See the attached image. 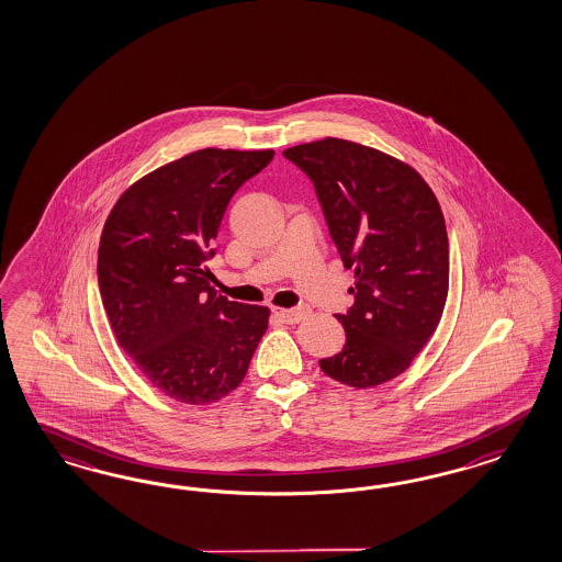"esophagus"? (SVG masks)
<instances>
[{"instance_id":"1","label":"esophagus","mask_w":562,"mask_h":562,"mask_svg":"<svg viewBox=\"0 0 562 562\" xmlns=\"http://www.w3.org/2000/svg\"><path fill=\"white\" fill-rule=\"evenodd\" d=\"M276 315L286 324H299L306 315L305 308H276Z\"/></svg>"}]
</instances>
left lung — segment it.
Returning a JSON list of instances; mask_svg holds the SVG:
<instances>
[{"instance_id": "left-lung-1", "label": "left lung", "mask_w": 562, "mask_h": 562, "mask_svg": "<svg viewBox=\"0 0 562 562\" xmlns=\"http://www.w3.org/2000/svg\"><path fill=\"white\" fill-rule=\"evenodd\" d=\"M313 181L346 268L355 305L336 315L341 352L322 371L367 390L404 373L441 322L449 238L441 205L420 172L390 154L325 137L284 150Z\"/></svg>"}]
</instances>
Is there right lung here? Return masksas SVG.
Returning <instances> with one entry per match:
<instances>
[{
  "instance_id": "1",
  "label": "right lung",
  "mask_w": 562,
  "mask_h": 562,
  "mask_svg": "<svg viewBox=\"0 0 562 562\" xmlns=\"http://www.w3.org/2000/svg\"><path fill=\"white\" fill-rule=\"evenodd\" d=\"M273 150L204 148L148 172L113 205L99 243L102 306L123 352L177 402L204 406L237 390L270 308L210 286L231 198Z\"/></svg>"
}]
</instances>
